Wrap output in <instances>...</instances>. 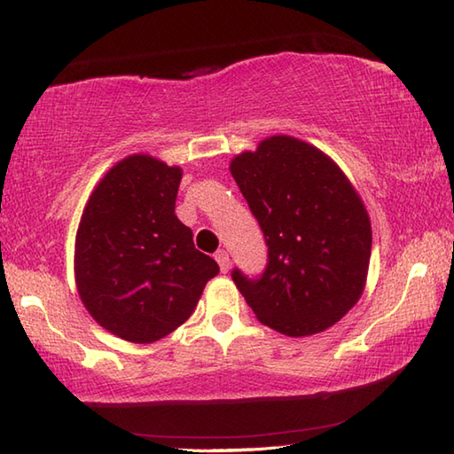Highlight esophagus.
I'll return each instance as SVG.
<instances>
[{
    "mask_svg": "<svg viewBox=\"0 0 454 454\" xmlns=\"http://www.w3.org/2000/svg\"><path fill=\"white\" fill-rule=\"evenodd\" d=\"M214 258H216L218 266H220V270H222V274H226V271L230 270V255H228V252H226V250H218L216 255H214Z\"/></svg>",
    "mask_w": 454,
    "mask_h": 454,
    "instance_id": "34e87169",
    "label": "esophagus"
}]
</instances>
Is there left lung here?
Returning a JSON list of instances; mask_svg holds the SVG:
<instances>
[{
  "label": "left lung",
  "mask_w": 454,
  "mask_h": 454,
  "mask_svg": "<svg viewBox=\"0 0 454 454\" xmlns=\"http://www.w3.org/2000/svg\"><path fill=\"white\" fill-rule=\"evenodd\" d=\"M230 172L268 244L260 279L232 271L255 317L287 337L335 325L364 294L371 258V220L349 178L287 135L236 154Z\"/></svg>",
  "instance_id": "8db88e82"
}]
</instances>
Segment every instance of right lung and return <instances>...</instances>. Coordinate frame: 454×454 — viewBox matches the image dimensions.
I'll list each match as a JSON object with an SVG mask.
<instances>
[{
  "label": "right lung",
  "mask_w": 454,
  "mask_h": 454,
  "mask_svg": "<svg viewBox=\"0 0 454 454\" xmlns=\"http://www.w3.org/2000/svg\"><path fill=\"white\" fill-rule=\"evenodd\" d=\"M180 178V167L130 154L98 180L79 222V298L98 325L130 343H154L183 325L220 271L176 218Z\"/></svg>",
  "instance_id": "right-lung-1"
}]
</instances>
